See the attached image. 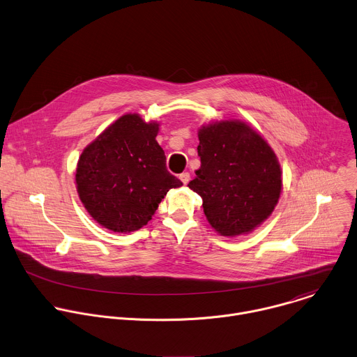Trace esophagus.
I'll return each instance as SVG.
<instances>
[{"mask_svg": "<svg viewBox=\"0 0 357 357\" xmlns=\"http://www.w3.org/2000/svg\"><path fill=\"white\" fill-rule=\"evenodd\" d=\"M179 179L182 181L183 185H186V183H189V181H190V174H189V172H183V174L179 175Z\"/></svg>", "mask_w": 357, "mask_h": 357, "instance_id": "1", "label": "esophagus"}]
</instances>
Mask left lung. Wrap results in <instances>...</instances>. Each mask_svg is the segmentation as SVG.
Listing matches in <instances>:
<instances>
[{"label": "left lung", "mask_w": 357, "mask_h": 357, "mask_svg": "<svg viewBox=\"0 0 357 357\" xmlns=\"http://www.w3.org/2000/svg\"><path fill=\"white\" fill-rule=\"evenodd\" d=\"M200 168L189 188L203 199L210 225L222 236L252 232L278 203L282 178L268 143L241 121L199 129Z\"/></svg>", "instance_id": "1"}]
</instances>
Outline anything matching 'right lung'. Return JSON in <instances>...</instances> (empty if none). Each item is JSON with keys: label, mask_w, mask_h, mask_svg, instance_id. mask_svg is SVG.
Here are the masks:
<instances>
[{"label": "right lung", "mask_w": 357, "mask_h": 357, "mask_svg": "<svg viewBox=\"0 0 357 357\" xmlns=\"http://www.w3.org/2000/svg\"><path fill=\"white\" fill-rule=\"evenodd\" d=\"M158 126L139 114L122 115L80 154L76 189L87 213L104 228L121 234L140 229L167 192L182 186L165 167L155 140Z\"/></svg>", "instance_id": "obj_1"}]
</instances>
